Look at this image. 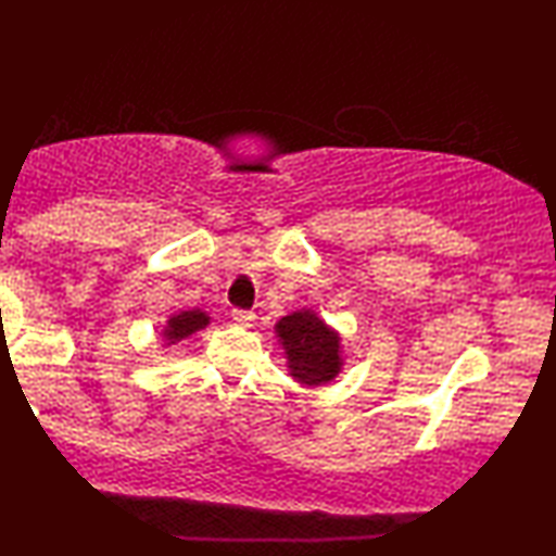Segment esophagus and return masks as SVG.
I'll use <instances>...</instances> for the list:
<instances>
[{
	"instance_id": "obj_1",
	"label": "esophagus",
	"mask_w": 556,
	"mask_h": 556,
	"mask_svg": "<svg viewBox=\"0 0 556 556\" xmlns=\"http://www.w3.org/2000/svg\"><path fill=\"white\" fill-rule=\"evenodd\" d=\"M232 321L238 326H250L255 321V314L253 311H242V308H235L232 311Z\"/></svg>"
}]
</instances>
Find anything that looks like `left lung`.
Masks as SVG:
<instances>
[{
    "instance_id": "obj_1",
    "label": "left lung",
    "mask_w": 556,
    "mask_h": 556,
    "mask_svg": "<svg viewBox=\"0 0 556 556\" xmlns=\"http://www.w3.org/2000/svg\"><path fill=\"white\" fill-rule=\"evenodd\" d=\"M276 333L286 349L291 377L299 379L301 384H326L339 375V333L329 329L316 314L295 311V314L280 318Z\"/></svg>"
}]
</instances>
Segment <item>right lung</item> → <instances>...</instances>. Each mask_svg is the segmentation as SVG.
<instances>
[{"mask_svg": "<svg viewBox=\"0 0 556 556\" xmlns=\"http://www.w3.org/2000/svg\"><path fill=\"white\" fill-rule=\"evenodd\" d=\"M207 324H210V316L204 314V311H200V308L181 311V314L169 318V324H166V329H164V339L169 341V344H174V341H181L185 337H189V333L204 329Z\"/></svg>", "mask_w": 556, "mask_h": 556, "instance_id": "right-lung-1", "label": "right lung"}]
</instances>
